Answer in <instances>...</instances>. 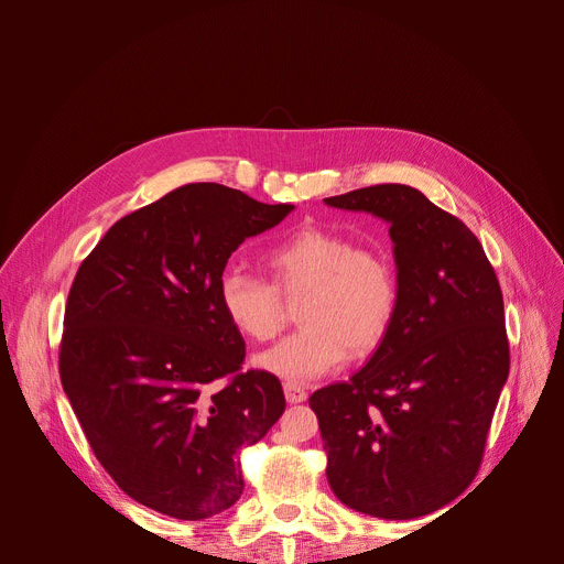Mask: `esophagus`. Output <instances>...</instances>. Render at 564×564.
<instances>
[{
	"instance_id": "1",
	"label": "esophagus",
	"mask_w": 564,
	"mask_h": 564,
	"mask_svg": "<svg viewBox=\"0 0 564 564\" xmlns=\"http://www.w3.org/2000/svg\"><path fill=\"white\" fill-rule=\"evenodd\" d=\"M283 391H285V400L290 404H297L304 402L308 398V391L302 387V383H294V381H285L283 383Z\"/></svg>"
}]
</instances>
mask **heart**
I'll list each match as a JSON object with an SVG mask.
<instances>
[{"mask_svg":"<svg viewBox=\"0 0 564 564\" xmlns=\"http://www.w3.org/2000/svg\"><path fill=\"white\" fill-rule=\"evenodd\" d=\"M272 283L240 267L219 276L217 297L235 332L267 343L288 324L285 302H300L304 329L262 351L258 368L290 381H311L336 370L351 351L368 357L391 334L400 311V274L381 249L306 226L267 249Z\"/></svg>","mask_w":564,"mask_h":564,"instance_id":"1","label":"heart"}]
</instances>
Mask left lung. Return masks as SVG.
I'll return each instance as SVG.
<instances>
[{
	"mask_svg": "<svg viewBox=\"0 0 564 564\" xmlns=\"http://www.w3.org/2000/svg\"><path fill=\"white\" fill-rule=\"evenodd\" d=\"M391 224L400 311L372 359L315 391L327 480L347 508L416 519L476 480L510 372L506 308L478 237L419 189L372 185L324 198Z\"/></svg>",
	"mask_w": 564,
	"mask_h": 564,
	"instance_id": "obj_1",
	"label": "left lung"
}]
</instances>
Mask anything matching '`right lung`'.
<instances>
[{
    "mask_svg": "<svg viewBox=\"0 0 564 564\" xmlns=\"http://www.w3.org/2000/svg\"><path fill=\"white\" fill-rule=\"evenodd\" d=\"M292 207L192 183L118 219L79 264L58 375L94 455L145 508L185 521L228 510L242 448L281 419V381L242 370L217 285L230 253Z\"/></svg>",
    "mask_w": 564,
    "mask_h": 564,
    "instance_id": "obj_1",
    "label": "right lung"
}]
</instances>
